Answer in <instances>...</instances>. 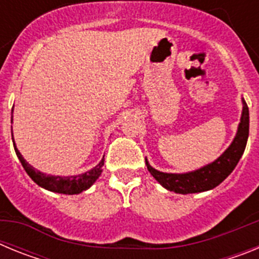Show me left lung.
I'll use <instances>...</instances> for the list:
<instances>
[{
    "mask_svg": "<svg viewBox=\"0 0 259 259\" xmlns=\"http://www.w3.org/2000/svg\"><path fill=\"white\" fill-rule=\"evenodd\" d=\"M249 136V109L245 100L242 98V113L235 139L231 145L224 150L223 154L211 163L201 167L198 170L189 171L184 174L162 172L153 168L148 159H145L148 171L153 175L159 184L167 191L180 194L200 193L215 188L221 184L233 168L239 163L242 153L245 150L246 141Z\"/></svg>",
    "mask_w": 259,
    "mask_h": 259,
    "instance_id": "obj_1",
    "label": "left lung"
}]
</instances>
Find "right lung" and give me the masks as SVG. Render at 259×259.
<instances>
[{"instance_id": "obj_1", "label": "right lung", "mask_w": 259, "mask_h": 259, "mask_svg": "<svg viewBox=\"0 0 259 259\" xmlns=\"http://www.w3.org/2000/svg\"><path fill=\"white\" fill-rule=\"evenodd\" d=\"M14 149L17 153L18 158H19L20 163L24 167L26 172L28 174L33 182L37 185H40L41 188L48 189L50 192H56V193H63V194H79L81 192L87 191L93 185V183L100 178L102 172V166H104L105 158H102L100 163L91 168L89 171L79 175H72V176H59V175H47V174L41 172V171L36 170L35 167H32L28 162L23 158L20 152L18 150L15 141H14Z\"/></svg>"}]
</instances>
